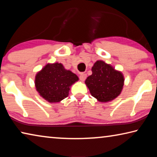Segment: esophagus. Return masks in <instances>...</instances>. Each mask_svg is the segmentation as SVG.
Returning <instances> with one entry per match:
<instances>
[{"mask_svg":"<svg viewBox=\"0 0 157 157\" xmlns=\"http://www.w3.org/2000/svg\"><path fill=\"white\" fill-rule=\"evenodd\" d=\"M86 78V73H81L80 75H79V79L81 81L84 82Z\"/></svg>","mask_w":157,"mask_h":157,"instance_id":"esophagus-1","label":"esophagus"}]
</instances>
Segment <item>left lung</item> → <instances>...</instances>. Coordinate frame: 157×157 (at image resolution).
Here are the masks:
<instances>
[{
    "label": "left lung",
    "instance_id": "left-lung-1",
    "mask_svg": "<svg viewBox=\"0 0 157 157\" xmlns=\"http://www.w3.org/2000/svg\"><path fill=\"white\" fill-rule=\"evenodd\" d=\"M92 75L85 81L93 97L101 102L113 100L121 94L124 85V77L105 62L98 60L91 68Z\"/></svg>",
    "mask_w": 157,
    "mask_h": 157
}]
</instances>
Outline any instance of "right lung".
Instances as JSON below:
<instances>
[{
	"instance_id": "right-lung-1",
	"label": "right lung",
	"mask_w": 157,
	"mask_h": 157,
	"mask_svg": "<svg viewBox=\"0 0 157 157\" xmlns=\"http://www.w3.org/2000/svg\"><path fill=\"white\" fill-rule=\"evenodd\" d=\"M78 79L75 73L57 62L48 63L37 73L34 84L39 95L48 102H59L68 97L70 86Z\"/></svg>"
}]
</instances>
